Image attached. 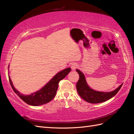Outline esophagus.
<instances>
[{
	"mask_svg": "<svg viewBox=\"0 0 134 134\" xmlns=\"http://www.w3.org/2000/svg\"><path fill=\"white\" fill-rule=\"evenodd\" d=\"M77 66H78V65H77V64L76 63H73L71 65V68L72 70H75L77 68Z\"/></svg>",
	"mask_w": 134,
	"mask_h": 134,
	"instance_id": "esophagus-1",
	"label": "esophagus"
}]
</instances>
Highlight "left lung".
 Wrapping results in <instances>:
<instances>
[{
  "label": "left lung",
  "mask_w": 134,
  "mask_h": 134,
  "mask_svg": "<svg viewBox=\"0 0 134 134\" xmlns=\"http://www.w3.org/2000/svg\"><path fill=\"white\" fill-rule=\"evenodd\" d=\"M76 71L79 75V79L76 86L77 92L81 98L87 101V102L91 103H102L111 99L117 94L123 84H121L115 90L111 92H104L97 91L93 90L88 86L84 74L82 71L77 69Z\"/></svg>",
  "instance_id": "left-lung-1"
}]
</instances>
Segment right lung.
Here are the masks:
<instances>
[{"instance_id": "obj_1", "label": "right lung", "mask_w": 134, "mask_h": 134, "mask_svg": "<svg viewBox=\"0 0 134 134\" xmlns=\"http://www.w3.org/2000/svg\"><path fill=\"white\" fill-rule=\"evenodd\" d=\"M9 66V65L8 66V70ZM70 71L71 68H66L60 71L52 77L49 82H48V83H47L40 90L28 95L22 94L17 90V89L13 86L9 75L8 76L12 89L16 94L20 97V98H21L24 102L31 106H38L50 102L54 98L58 90L59 82L61 80L65 78V76L69 73Z\"/></svg>"}]
</instances>
